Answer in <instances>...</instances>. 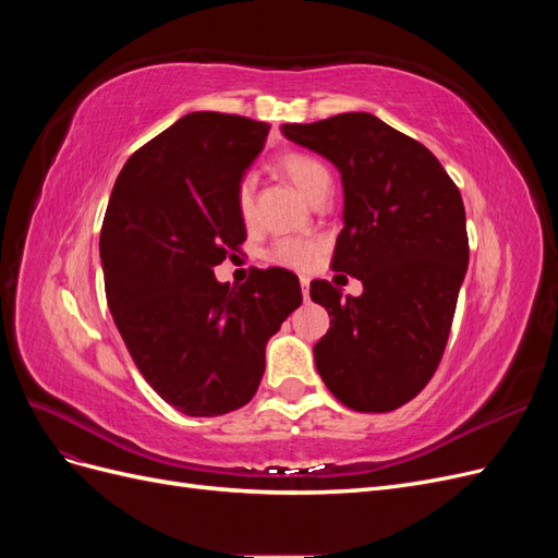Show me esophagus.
<instances>
[{"mask_svg": "<svg viewBox=\"0 0 558 558\" xmlns=\"http://www.w3.org/2000/svg\"><path fill=\"white\" fill-rule=\"evenodd\" d=\"M300 286H302V298L310 300V279L307 277H300Z\"/></svg>", "mask_w": 558, "mask_h": 558, "instance_id": "34e87169", "label": "esophagus"}]
</instances>
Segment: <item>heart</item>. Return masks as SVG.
<instances>
[{"label":"heart","mask_w":558,"mask_h":558,"mask_svg":"<svg viewBox=\"0 0 558 558\" xmlns=\"http://www.w3.org/2000/svg\"><path fill=\"white\" fill-rule=\"evenodd\" d=\"M279 170L293 181L295 189L310 202H316L320 195H328L332 191L330 170L314 156L286 154L279 160ZM253 193H256V183H253L251 177H246L238 189V209H240L242 221H246V223L253 221ZM316 253H318V244L312 240L283 238L269 246L267 260L275 265H281V267L305 269L314 263Z\"/></svg>","instance_id":"1"}]
</instances>
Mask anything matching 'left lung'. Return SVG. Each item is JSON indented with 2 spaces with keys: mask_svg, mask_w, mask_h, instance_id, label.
<instances>
[{
  "mask_svg": "<svg viewBox=\"0 0 558 558\" xmlns=\"http://www.w3.org/2000/svg\"><path fill=\"white\" fill-rule=\"evenodd\" d=\"M281 132L340 170L344 228L332 269L363 283L359 298H342L312 281V300L332 316L314 347L318 375L351 410H398L430 381L449 340L470 256L461 193L424 144L373 113Z\"/></svg>",
  "mask_w": 558,
  "mask_h": 558,
  "instance_id": "obj_1",
  "label": "left lung"
}]
</instances>
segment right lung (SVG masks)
<instances>
[{
  "mask_svg": "<svg viewBox=\"0 0 558 558\" xmlns=\"http://www.w3.org/2000/svg\"><path fill=\"white\" fill-rule=\"evenodd\" d=\"M269 125L193 111L128 158L99 234L113 324L154 391L189 416L240 410L258 391L265 344L300 307L289 269L251 272L242 286L214 267L246 228L238 189Z\"/></svg>",
  "mask_w": 558,
  "mask_h": 558,
  "instance_id": "add662e5",
  "label": "right lung"
}]
</instances>
